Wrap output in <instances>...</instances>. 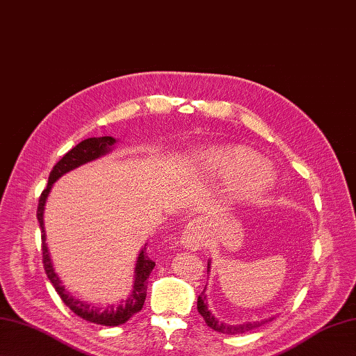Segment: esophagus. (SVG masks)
Segmentation results:
<instances>
[{
    "instance_id": "1",
    "label": "esophagus",
    "mask_w": 356,
    "mask_h": 356,
    "mask_svg": "<svg viewBox=\"0 0 356 356\" xmlns=\"http://www.w3.org/2000/svg\"><path fill=\"white\" fill-rule=\"evenodd\" d=\"M203 229H202V224H200V221H191L186 227L184 233H181V245H184L185 248H189V250H197L202 247L203 243Z\"/></svg>"
}]
</instances>
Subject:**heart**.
I'll list each match as a JSON object with an SVG mask.
<instances>
[{"instance_id": "heart-1", "label": "heart", "mask_w": 356, "mask_h": 356, "mask_svg": "<svg viewBox=\"0 0 356 356\" xmlns=\"http://www.w3.org/2000/svg\"><path fill=\"white\" fill-rule=\"evenodd\" d=\"M197 163L212 177L234 179L232 191L245 200L259 198L273 185L272 170L248 149H211L197 154Z\"/></svg>"}]
</instances>
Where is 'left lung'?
I'll use <instances>...</instances> for the list:
<instances>
[{
  "mask_svg": "<svg viewBox=\"0 0 356 356\" xmlns=\"http://www.w3.org/2000/svg\"><path fill=\"white\" fill-rule=\"evenodd\" d=\"M207 269H209V265H207ZM204 290H206V289H204ZM204 290L202 291V295L198 296L197 309H198V313L203 316V318H204V322L207 323V326L212 327L213 331L234 335V334H242V332H248V331L256 330V327H259V326L263 323V322H252V323L250 322V323H243V325H224V323H220L218 321H215V317L212 316V313L209 312L207 302H206Z\"/></svg>",
  "mask_w": 356,
  "mask_h": 356,
  "instance_id": "8db88e82",
  "label": "left lung"
}]
</instances>
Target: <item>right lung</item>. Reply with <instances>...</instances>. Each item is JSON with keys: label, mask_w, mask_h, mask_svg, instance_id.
I'll list each match as a JSON object with an SVG mask.
<instances>
[{"label": "right lung", "mask_w": 356, "mask_h": 356, "mask_svg": "<svg viewBox=\"0 0 356 356\" xmlns=\"http://www.w3.org/2000/svg\"><path fill=\"white\" fill-rule=\"evenodd\" d=\"M114 143H115V140L113 138V136H95V138H87L84 141H81L78 145H75L74 149L69 150L51 170L49 179H48V186H47V189H43V193L40 194L39 206H38V220H39L40 230H42L43 268H44V272H47L49 281L52 282L54 289L57 290V293L60 295L63 302L66 304V307H69L78 317L84 318V321L90 322V323H97V325H105V326H117V325L126 323L135 313H138L143 308L145 295H147V278L154 268V261L147 256V252H145L147 251V248L145 247L143 248V251L140 252L138 261H136V268H135L136 277H135V282H134L132 295L120 305L108 307L104 309H96L95 307H90L86 302H83V300L72 298L69 291L61 286V281L57 277L56 270H54V268H52V263L49 259V251L47 247V242H44L43 209H44V202H47V197L49 194L51 186L54 185V181L60 179L63 175H65V172L108 153Z\"/></svg>", "instance_id": "right-lung-1"}]
</instances>
